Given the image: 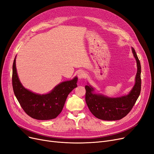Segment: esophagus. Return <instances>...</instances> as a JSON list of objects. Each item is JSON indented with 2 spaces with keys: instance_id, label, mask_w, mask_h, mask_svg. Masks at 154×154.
Here are the masks:
<instances>
[{
  "instance_id": "1",
  "label": "esophagus",
  "mask_w": 154,
  "mask_h": 154,
  "mask_svg": "<svg viewBox=\"0 0 154 154\" xmlns=\"http://www.w3.org/2000/svg\"><path fill=\"white\" fill-rule=\"evenodd\" d=\"M86 77V74L85 73L84 71H81L80 72H79L78 73V78L79 79H85V77Z\"/></svg>"
}]
</instances>
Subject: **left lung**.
Returning a JSON list of instances; mask_svg holds the SVG:
<instances>
[{
  "instance_id": "obj_1",
  "label": "left lung",
  "mask_w": 154,
  "mask_h": 154,
  "mask_svg": "<svg viewBox=\"0 0 154 154\" xmlns=\"http://www.w3.org/2000/svg\"><path fill=\"white\" fill-rule=\"evenodd\" d=\"M137 64L135 84L127 96L110 98L92 93L94 89L85 85V102L90 111L95 117L106 121L121 119L130 112L141 91V65L134 48H132Z\"/></svg>"
}]
</instances>
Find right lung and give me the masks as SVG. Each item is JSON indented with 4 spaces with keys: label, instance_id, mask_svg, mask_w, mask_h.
Instances as JSON below:
<instances>
[{
    "label": "right lung",
    "instance_id": "add662e5",
    "mask_svg": "<svg viewBox=\"0 0 154 154\" xmlns=\"http://www.w3.org/2000/svg\"><path fill=\"white\" fill-rule=\"evenodd\" d=\"M12 88L14 94L24 112L38 120L57 118L62 111L69 93L77 88V77L62 82L47 94H37L25 89L20 82L16 71V58L12 65Z\"/></svg>",
    "mask_w": 154,
    "mask_h": 154
}]
</instances>
